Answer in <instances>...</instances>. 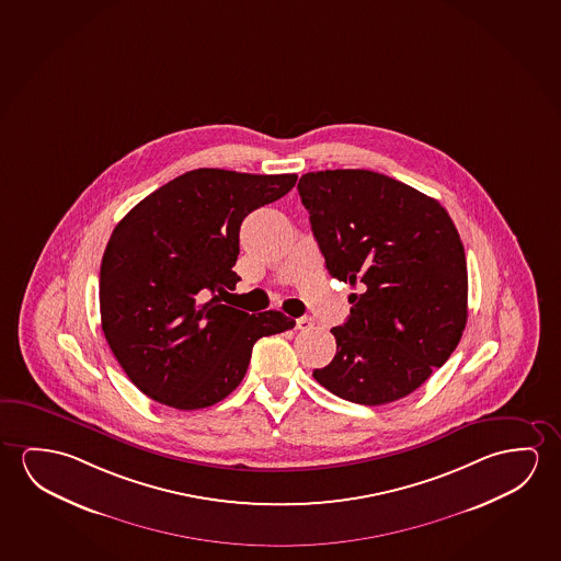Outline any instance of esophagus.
<instances>
[{
  "instance_id": "esophagus-1",
  "label": "esophagus",
  "mask_w": 561,
  "mask_h": 561,
  "mask_svg": "<svg viewBox=\"0 0 561 561\" xmlns=\"http://www.w3.org/2000/svg\"><path fill=\"white\" fill-rule=\"evenodd\" d=\"M295 327L299 328V330H311L314 327V319L301 317V319L295 320Z\"/></svg>"
}]
</instances>
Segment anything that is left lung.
I'll return each instance as SVG.
<instances>
[{"label":"left lung","mask_w":561,"mask_h":561,"mask_svg":"<svg viewBox=\"0 0 561 561\" xmlns=\"http://www.w3.org/2000/svg\"><path fill=\"white\" fill-rule=\"evenodd\" d=\"M330 276L363 284L312 377L332 394L380 405L412 394L455 352L468 319L465 247L437 199L363 169L297 184Z\"/></svg>","instance_id":"left-lung-1"}]
</instances>
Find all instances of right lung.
<instances>
[{
	"label": "right lung",
	"instance_id": "add662e5",
	"mask_svg": "<svg viewBox=\"0 0 561 561\" xmlns=\"http://www.w3.org/2000/svg\"><path fill=\"white\" fill-rule=\"evenodd\" d=\"M295 182L297 174L196 169L114 227L101 262V322L146 397L176 410L214 405L241 385L256 340L295 327L284 312L249 314L216 295L241 279L233 266L244 217Z\"/></svg>",
	"mask_w": 561,
	"mask_h": 561
}]
</instances>
